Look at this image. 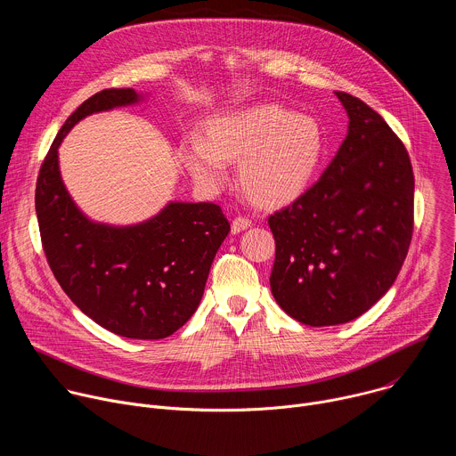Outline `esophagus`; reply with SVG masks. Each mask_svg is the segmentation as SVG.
Returning <instances> with one entry per match:
<instances>
[{
    "label": "esophagus",
    "mask_w": 456,
    "mask_h": 456,
    "mask_svg": "<svg viewBox=\"0 0 456 456\" xmlns=\"http://www.w3.org/2000/svg\"><path fill=\"white\" fill-rule=\"evenodd\" d=\"M250 225H252V222H250L248 218H245V216H236V218L232 220V224H231V231H232V234H238V232L248 229Z\"/></svg>",
    "instance_id": "1"
}]
</instances>
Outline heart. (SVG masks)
Segmentation results:
<instances>
[{"instance_id": "b5f03b06", "label": "heart", "mask_w": 456, "mask_h": 456, "mask_svg": "<svg viewBox=\"0 0 456 456\" xmlns=\"http://www.w3.org/2000/svg\"><path fill=\"white\" fill-rule=\"evenodd\" d=\"M327 137L317 118L278 104H259L213 117L206 139L189 137L180 159L191 176L208 189L227 182V162H240L247 199L267 209L301 199L315 180Z\"/></svg>"}]
</instances>
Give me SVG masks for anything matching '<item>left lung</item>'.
<instances>
[{"label":"left lung","mask_w":456,"mask_h":456,"mask_svg":"<svg viewBox=\"0 0 456 456\" xmlns=\"http://www.w3.org/2000/svg\"><path fill=\"white\" fill-rule=\"evenodd\" d=\"M336 97L348 115L346 139L303 197L269 218L273 296L310 327H334L370 310L397 280L413 232L406 148L361 99Z\"/></svg>","instance_id":"obj_1"}]
</instances>
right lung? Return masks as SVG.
Segmentation results:
<instances>
[{
	"mask_svg": "<svg viewBox=\"0 0 456 456\" xmlns=\"http://www.w3.org/2000/svg\"><path fill=\"white\" fill-rule=\"evenodd\" d=\"M134 88L102 90L59 129L41 166L36 213L48 265L76 306L129 339H164L199 308L213 259L231 231L220 206L167 202L155 216L111 225L88 218L59 169V146L94 113L142 102Z\"/></svg>",
	"mask_w": 456,
	"mask_h": 456,
	"instance_id": "1",
	"label": "right lung"
}]
</instances>
